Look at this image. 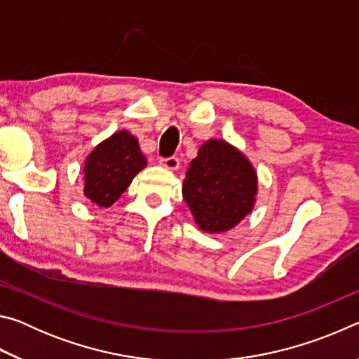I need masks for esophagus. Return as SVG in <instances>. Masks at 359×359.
I'll use <instances>...</instances> for the list:
<instances>
[{
  "mask_svg": "<svg viewBox=\"0 0 359 359\" xmlns=\"http://www.w3.org/2000/svg\"><path fill=\"white\" fill-rule=\"evenodd\" d=\"M161 166L169 169V171H177L179 169V158L177 156H168V158H161Z\"/></svg>",
  "mask_w": 359,
  "mask_h": 359,
  "instance_id": "1",
  "label": "esophagus"
}]
</instances>
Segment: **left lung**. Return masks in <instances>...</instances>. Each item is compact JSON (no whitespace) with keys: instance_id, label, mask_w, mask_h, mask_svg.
<instances>
[{"instance_id":"left-lung-1","label":"left lung","mask_w":359,"mask_h":359,"mask_svg":"<svg viewBox=\"0 0 359 359\" xmlns=\"http://www.w3.org/2000/svg\"><path fill=\"white\" fill-rule=\"evenodd\" d=\"M258 191L252 163L233 145L210 139L190 163L182 194L198 223L208 233H224L250 214Z\"/></svg>"}]
</instances>
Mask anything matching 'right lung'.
I'll list each match as a JSON object with an SVG mask.
<instances>
[{"label": "right lung", "instance_id": "add662e5", "mask_svg": "<svg viewBox=\"0 0 359 359\" xmlns=\"http://www.w3.org/2000/svg\"><path fill=\"white\" fill-rule=\"evenodd\" d=\"M145 166L137 139L125 130L114 133L85 160L83 194L98 208H109Z\"/></svg>", "mask_w": 359, "mask_h": 359}]
</instances>
